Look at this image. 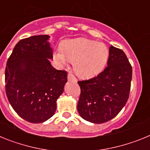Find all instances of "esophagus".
<instances>
[{
	"instance_id": "1",
	"label": "esophagus",
	"mask_w": 150,
	"mask_h": 150,
	"mask_svg": "<svg viewBox=\"0 0 150 150\" xmlns=\"http://www.w3.org/2000/svg\"><path fill=\"white\" fill-rule=\"evenodd\" d=\"M67 79H68L69 81H75V82L76 81V77H75L73 74H70V73H69L68 75H67Z\"/></svg>"
}]
</instances>
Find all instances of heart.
Wrapping results in <instances>:
<instances>
[{
  "instance_id": "b5f03b06",
  "label": "heart",
  "mask_w": 150,
  "mask_h": 150,
  "mask_svg": "<svg viewBox=\"0 0 150 150\" xmlns=\"http://www.w3.org/2000/svg\"><path fill=\"white\" fill-rule=\"evenodd\" d=\"M109 58V50L105 44L86 38L66 40L61 50L53 53L59 65L72 62L74 71L81 77H91L103 71Z\"/></svg>"
}]
</instances>
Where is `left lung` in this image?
Listing matches in <instances>:
<instances>
[{"mask_svg":"<svg viewBox=\"0 0 150 150\" xmlns=\"http://www.w3.org/2000/svg\"><path fill=\"white\" fill-rule=\"evenodd\" d=\"M132 67L126 55L110 46L107 67L97 76L78 82L81 93L77 110L83 120L95 124L114 118L129 97Z\"/></svg>","mask_w":150,"mask_h":150,"instance_id":"8db88e82","label":"left lung"}]
</instances>
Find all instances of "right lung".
I'll return each mask as SVG.
<instances>
[{
  "label": "right lung",
  "instance_id": "obj_1",
  "mask_svg": "<svg viewBox=\"0 0 150 150\" xmlns=\"http://www.w3.org/2000/svg\"><path fill=\"white\" fill-rule=\"evenodd\" d=\"M50 36L21 40L13 50L5 70L6 94L18 116L40 123L55 114L56 101L63 93L67 73L54 68Z\"/></svg>",
  "mask_w": 150,
  "mask_h": 150
}]
</instances>
